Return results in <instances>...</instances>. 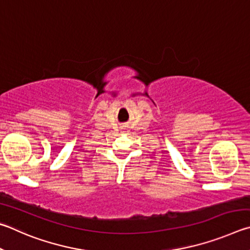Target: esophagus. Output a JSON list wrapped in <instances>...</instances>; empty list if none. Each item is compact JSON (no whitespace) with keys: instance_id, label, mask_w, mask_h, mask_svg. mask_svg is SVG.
Returning a JSON list of instances; mask_svg holds the SVG:
<instances>
[{"instance_id":"1","label":"esophagus","mask_w":250,"mask_h":250,"mask_svg":"<svg viewBox=\"0 0 250 250\" xmlns=\"http://www.w3.org/2000/svg\"><path fill=\"white\" fill-rule=\"evenodd\" d=\"M125 132H127V130H126V128H123L122 129V133H125Z\"/></svg>"}]
</instances>
